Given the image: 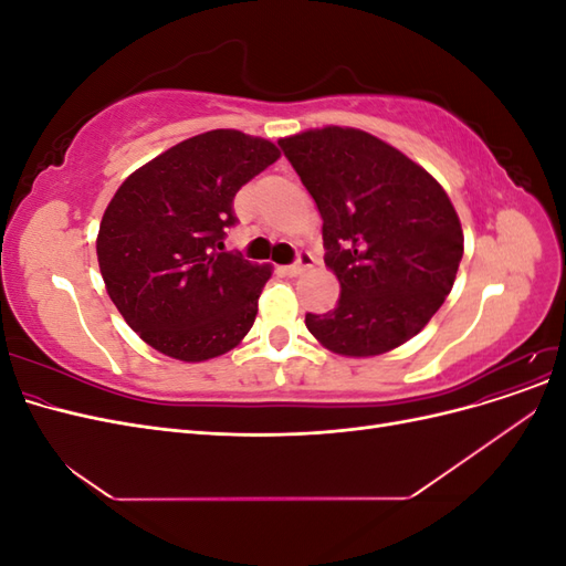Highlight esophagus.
I'll return each instance as SVG.
<instances>
[{"label":"esophagus","mask_w":566,"mask_h":566,"mask_svg":"<svg viewBox=\"0 0 566 566\" xmlns=\"http://www.w3.org/2000/svg\"><path fill=\"white\" fill-rule=\"evenodd\" d=\"M312 266H314V256L310 252H300L297 262L285 266V273H290V276H300V273H304L306 269H312Z\"/></svg>","instance_id":"obj_1"}]
</instances>
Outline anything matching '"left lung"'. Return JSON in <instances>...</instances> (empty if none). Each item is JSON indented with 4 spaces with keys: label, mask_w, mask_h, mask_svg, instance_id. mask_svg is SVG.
Returning a JSON list of instances; mask_svg holds the SVG:
<instances>
[{
    "label": "left lung",
    "mask_w": 566,
    "mask_h": 566,
    "mask_svg": "<svg viewBox=\"0 0 566 566\" xmlns=\"http://www.w3.org/2000/svg\"><path fill=\"white\" fill-rule=\"evenodd\" d=\"M279 146L316 200L325 266L342 287L335 310L306 314V328L342 356L403 345L447 300L462 260L460 219L447 191L361 129H310Z\"/></svg>",
    "instance_id": "left-lung-1"
}]
</instances>
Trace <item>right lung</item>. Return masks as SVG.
<instances>
[{
	"instance_id": "obj_1",
	"label": "right lung",
	"mask_w": 566,
	"mask_h": 566,
	"mask_svg": "<svg viewBox=\"0 0 566 566\" xmlns=\"http://www.w3.org/2000/svg\"><path fill=\"white\" fill-rule=\"evenodd\" d=\"M281 158L260 136L212 129L129 175L96 238L98 269L129 328L179 361L227 354L254 323L271 266L224 252L233 198Z\"/></svg>"
}]
</instances>
